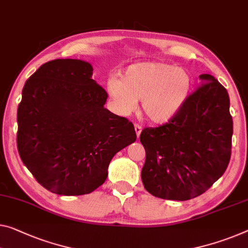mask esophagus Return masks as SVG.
<instances>
[{"label": "esophagus", "mask_w": 248, "mask_h": 248, "mask_svg": "<svg viewBox=\"0 0 248 248\" xmlns=\"http://www.w3.org/2000/svg\"><path fill=\"white\" fill-rule=\"evenodd\" d=\"M134 127H135V132H136V135H137V137H140V132H142V126H140V124H135V125H134Z\"/></svg>", "instance_id": "1"}]
</instances>
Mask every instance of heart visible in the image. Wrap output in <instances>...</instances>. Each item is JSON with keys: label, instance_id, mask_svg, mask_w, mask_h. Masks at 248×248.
Here are the masks:
<instances>
[{"label": "heart", "instance_id": "obj_1", "mask_svg": "<svg viewBox=\"0 0 248 248\" xmlns=\"http://www.w3.org/2000/svg\"><path fill=\"white\" fill-rule=\"evenodd\" d=\"M113 108L121 115H128L142 100L145 115L155 123L170 121L187 100L192 78L183 68L163 62L132 64L122 75L111 76L106 83Z\"/></svg>", "mask_w": 248, "mask_h": 248}]
</instances>
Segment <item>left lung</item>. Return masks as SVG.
<instances>
[{
    "label": "left lung",
    "mask_w": 248,
    "mask_h": 248,
    "mask_svg": "<svg viewBox=\"0 0 248 248\" xmlns=\"http://www.w3.org/2000/svg\"><path fill=\"white\" fill-rule=\"evenodd\" d=\"M200 78L202 84L173 119L140 133L146 152L142 182L155 197L187 201L200 196L230 163L233 120L228 93L214 76Z\"/></svg>",
    "instance_id": "obj_1"
}]
</instances>
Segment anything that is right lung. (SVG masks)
<instances>
[{
	"label": "right lung",
	"mask_w": 248,
	"mask_h": 248,
	"mask_svg": "<svg viewBox=\"0 0 248 248\" xmlns=\"http://www.w3.org/2000/svg\"><path fill=\"white\" fill-rule=\"evenodd\" d=\"M81 60L42 65L22 91L17 150L44 188L59 195L90 194L105 182L113 156L134 143V125L104 108L108 93Z\"/></svg>",
	"instance_id": "add662e5"
}]
</instances>
